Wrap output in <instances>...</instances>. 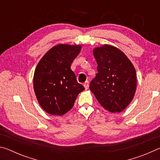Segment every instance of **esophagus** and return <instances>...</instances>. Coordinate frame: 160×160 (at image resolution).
<instances>
[{
	"label": "esophagus",
	"instance_id": "34e87169",
	"mask_svg": "<svg viewBox=\"0 0 160 160\" xmlns=\"http://www.w3.org/2000/svg\"><path fill=\"white\" fill-rule=\"evenodd\" d=\"M83 85H84V87H85V90H88L89 88V81H86L85 82H84Z\"/></svg>",
	"mask_w": 160,
	"mask_h": 160
}]
</instances>
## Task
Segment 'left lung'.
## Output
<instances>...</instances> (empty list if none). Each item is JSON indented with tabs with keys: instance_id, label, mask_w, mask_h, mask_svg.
Returning <instances> with one entry per match:
<instances>
[{
	"instance_id": "left-lung-1",
	"label": "left lung",
	"mask_w": 160,
	"mask_h": 160,
	"mask_svg": "<svg viewBox=\"0 0 160 160\" xmlns=\"http://www.w3.org/2000/svg\"><path fill=\"white\" fill-rule=\"evenodd\" d=\"M97 73L90 89L97 101L112 113L121 112L132 102L136 91V71L122 51L104 44L93 49Z\"/></svg>"
}]
</instances>
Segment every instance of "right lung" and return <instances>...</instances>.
<instances>
[{
  "label": "right lung",
  "instance_id": "right-lung-1",
  "mask_svg": "<svg viewBox=\"0 0 160 160\" xmlns=\"http://www.w3.org/2000/svg\"><path fill=\"white\" fill-rule=\"evenodd\" d=\"M82 46L60 44L50 48L35 68L33 86L41 107L51 115L62 116L73 107L85 88L70 69Z\"/></svg>",
  "mask_w": 160,
  "mask_h": 160
}]
</instances>
